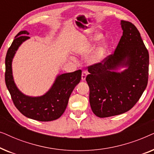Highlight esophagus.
Masks as SVG:
<instances>
[{
  "label": "esophagus",
  "instance_id": "34e87169",
  "mask_svg": "<svg viewBox=\"0 0 154 154\" xmlns=\"http://www.w3.org/2000/svg\"><path fill=\"white\" fill-rule=\"evenodd\" d=\"M88 75V73L86 71H83V72H82V75H81V79L82 81H85V79H86V76H87Z\"/></svg>",
  "mask_w": 154,
  "mask_h": 154
}]
</instances>
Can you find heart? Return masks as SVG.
I'll return each mask as SVG.
<instances>
[{
	"label": "heart",
	"instance_id": "heart-1",
	"mask_svg": "<svg viewBox=\"0 0 154 154\" xmlns=\"http://www.w3.org/2000/svg\"><path fill=\"white\" fill-rule=\"evenodd\" d=\"M103 38V35L100 33H94L93 34L90 35L85 40L83 44L79 47L75 48L73 50L75 52H82L83 50H85L92 45L97 43ZM109 48V42L104 40L100 42V43L97 45V47L94 49L93 53L92 54L90 57V62L92 64H97L103 60L104 56L106 55L107 51H108Z\"/></svg>",
	"mask_w": 154,
	"mask_h": 154
}]
</instances>
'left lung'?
Segmentation results:
<instances>
[{"instance_id": "8db88e82", "label": "left lung", "mask_w": 154, "mask_h": 154, "mask_svg": "<svg viewBox=\"0 0 154 154\" xmlns=\"http://www.w3.org/2000/svg\"><path fill=\"white\" fill-rule=\"evenodd\" d=\"M121 25L123 35L114 53L88 67L90 106L100 118L131 109L148 83L149 56L140 33L131 22L121 20Z\"/></svg>"}]
</instances>
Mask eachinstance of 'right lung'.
<instances>
[{"mask_svg": "<svg viewBox=\"0 0 154 154\" xmlns=\"http://www.w3.org/2000/svg\"><path fill=\"white\" fill-rule=\"evenodd\" d=\"M27 31H21L14 38L5 57V80L16 108L29 119L39 121H51L64 112L74 88L81 80V70L57 75L53 84L41 96H29L17 86L12 73V60L20 45L30 37Z\"/></svg>", "mask_w": 154, "mask_h": 154, "instance_id": "obj_1", "label": "right lung"}]
</instances>
